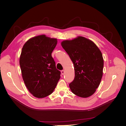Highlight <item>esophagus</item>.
<instances>
[{"label":"esophagus","instance_id":"esophagus-1","mask_svg":"<svg viewBox=\"0 0 126 126\" xmlns=\"http://www.w3.org/2000/svg\"><path fill=\"white\" fill-rule=\"evenodd\" d=\"M61 72H62V75H63L64 74V70H62V71H61Z\"/></svg>","mask_w":126,"mask_h":126}]
</instances>
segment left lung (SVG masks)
Listing matches in <instances>:
<instances>
[{
  "instance_id": "obj_1",
  "label": "left lung",
  "mask_w": 126,
  "mask_h": 126,
  "mask_svg": "<svg viewBox=\"0 0 126 126\" xmlns=\"http://www.w3.org/2000/svg\"><path fill=\"white\" fill-rule=\"evenodd\" d=\"M62 46L74 65L75 78L69 83L72 93L82 98L91 96L99 85L103 74L104 59L99 49L83 37L63 41Z\"/></svg>"
}]
</instances>
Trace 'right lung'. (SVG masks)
Masks as SVG:
<instances>
[{
    "instance_id": "obj_1",
    "label": "right lung",
    "mask_w": 126,
    "mask_h": 126,
    "mask_svg": "<svg viewBox=\"0 0 126 126\" xmlns=\"http://www.w3.org/2000/svg\"><path fill=\"white\" fill-rule=\"evenodd\" d=\"M57 40L40 35L28 40L22 47L19 63L25 85L35 97L50 95L60 78L51 53Z\"/></svg>"
}]
</instances>
